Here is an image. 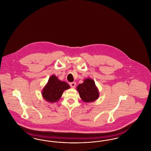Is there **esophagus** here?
I'll return each mask as SVG.
<instances>
[{
  "label": "esophagus",
  "mask_w": 151,
  "mask_h": 151,
  "mask_svg": "<svg viewBox=\"0 0 151 151\" xmlns=\"http://www.w3.org/2000/svg\"><path fill=\"white\" fill-rule=\"evenodd\" d=\"M70 86H71V88H74L76 86V83H75V82H72V83H71L70 84Z\"/></svg>",
  "instance_id": "esophagus-1"
}]
</instances>
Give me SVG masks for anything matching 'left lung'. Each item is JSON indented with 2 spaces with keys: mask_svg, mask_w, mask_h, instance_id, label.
I'll return each mask as SVG.
<instances>
[{
  "mask_svg": "<svg viewBox=\"0 0 151 151\" xmlns=\"http://www.w3.org/2000/svg\"><path fill=\"white\" fill-rule=\"evenodd\" d=\"M77 91L82 101L84 102H92L98 99L100 93L93 80L90 78L84 79L82 84L77 86Z\"/></svg>",
  "mask_w": 151,
  "mask_h": 151,
  "instance_id": "left-lung-1",
  "label": "left lung"
}]
</instances>
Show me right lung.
<instances>
[{"label": "right lung", "instance_id": "obj_1", "mask_svg": "<svg viewBox=\"0 0 151 151\" xmlns=\"http://www.w3.org/2000/svg\"><path fill=\"white\" fill-rule=\"evenodd\" d=\"M70 88L66 82L62 81L54 75L49 78L48 82L42 91V96L47 102L54 103L59 101L65 90Z\"/></svg>", "mask_w": 151, "mask_h": 151}]
</instances>
